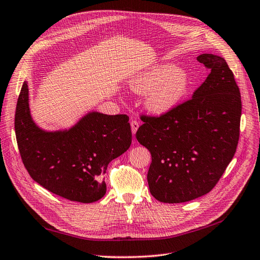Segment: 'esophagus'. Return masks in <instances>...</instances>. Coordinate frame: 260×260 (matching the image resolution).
Wrapping results in <instances>:
<instances>
[{
	"mask_svg": "<svg viewBox=\"0 0 260 260\" xmlns=\"http://www.w3.org/2000/svg\"><path fill=\"white\" fill-rule=\"evenodd\" d=\"M131 127H132V133L136 134L138 127H139V122L137 120H132L131 122Z\"/></svg>",
	"mask_w": 260,
	"mask_h": 260,
	"instance_id": "obj_1",
	"label": "esophagus"
}]
</instances>
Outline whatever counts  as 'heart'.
Wrapping results in <instances>:
<instances>
[{"label": "heart", "mask_w": 260, "mask_h": 260, "mask_svg": "<svg viewBox=\"0 0 260 260\" xmlns=\"http://www.w3.org/2000/svg\"><path fill=\"white\" fill-rule=\"evenodd\" d=\"M131 87L136 93H149L146 106L154 114H164L173 109L185 96L189 80L177 66L164 63L137 75Z\"/></svg>", "instance_id": "heart-1"}]
</instances>
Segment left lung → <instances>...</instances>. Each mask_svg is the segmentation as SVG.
<instances>
[{
  "instance_id": "obj_1",
  "label": "left lung",
  "mask_w": 260,
  "mask_h": 260,
  "mask_svg": "<svg viewBox=\"0 0 260 260\" xmlns=\"http://www.w3.org/2000/svg\"><path fill=\"white\" fill-rule=\"evenodd\" d=\"M210 73L192 98L160 116L141 115L136 133L152 155L151 194L164 203H184L208 193L236 153L241 96L234 73L220 56L202 54Z\"/></svg>"
}]
</instances>
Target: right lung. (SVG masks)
<instances>
[{
    "label": "right lung",
    "instance_id": "right-lung-1",
    "mask_svg": "<svg viewBox=\"0 0 260 260\" xmlns=\"http://www.w3.org/2000/svg\"><path fill=\"white\" fill-rule=\"evenodd\" d=\"M15 131L21 159L30 177L50 192L81 203L104 197L108 164L132 143L126 115L90 112L69 131L40 129L30 118L26 82L18 98Z\"/></svg>",
    "mask_w": 260,
    "mask_h": 260
}]
</instances>
